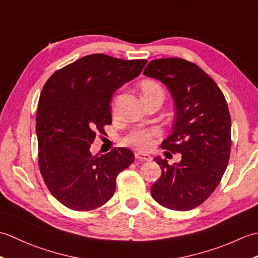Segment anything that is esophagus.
I'll use <instances>...</instances> for the list:
<instances>
[{
	"mask_svg": "<svg viewBox=\"0 0 258 258\" xmlns=\"http://www.w3.org/2000/svg\"><path fill=\"white\" fill-rule=\"evenodd\" d=\"M135 157L141 161H152V156L143 152H135Z\"/></svg>",
	"mask_w": 258,
	"mask_h": 258,
	"instance_id": "34e87169",
	"label": "esophagus"
}]
</instances>
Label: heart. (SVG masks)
<instances>
[{
	"instance_id": "b5f03b06",
	"label": "heart",
	"mask_w": 258,
	"mask_h": 258,
	"mask_svg": "<svg viewBox=\"0 0 258 258\" xmlns=\"http://www.w3.org/2000/svg\"><path fill=\"white\" fill-rule=\"evenodd\" d=\"M141 89L144 97L152 94H156V93H162V94H164L162 86L158 84L157 82L152 80L144 81L141 85ZM160 135V130L156 127L138 128L132 131V132L126 136L124 139V143L141 151H147L152 149V146L155 143V140Z\"/></svg>"
}]
</instances>
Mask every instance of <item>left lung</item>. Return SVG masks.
<instances>
[{"mask_svg": "<svg viewBox=\"0 0 258 258\" xmlns=\"http://www.w3.org/2000/svg\"><path fill=\"white\" fill-rule=\"evenodd\" d=\"M143 74L160 80L172 93L176 118L161 146L182 154L174 165L155 157L162 175L151 194L168 210H193L215 190L229 161L231 115L225 96L210 75L183 58L154 59Z\"/></svg>", "mask_w": 258, "mask_h": 258, "instance_id": "1", "label": "left lung"}]
</instances>
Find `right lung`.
Listing matches in <instances>:
<instances>
[{"mask_svg":"<svg viewBox=\"0 0 258 258\" xmlns=\"http://www.w3.org/2000/svg\"><path fill=\"white\" fill-rule=\"evenodd\" d=\"M146 63L91 54L55 71L43 86L36 113L38 167L50 193L70 210L103 206L115 193L117 175L133 163V152L124 147L101 156L90 149L112 124L114 92Z\"/></svg>","mask_w":258,"mask_h":258,"instance_id":"obj_1","label":"right lung"}]
</instances>
